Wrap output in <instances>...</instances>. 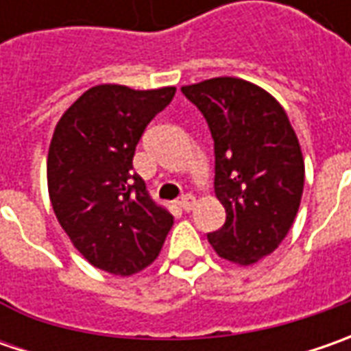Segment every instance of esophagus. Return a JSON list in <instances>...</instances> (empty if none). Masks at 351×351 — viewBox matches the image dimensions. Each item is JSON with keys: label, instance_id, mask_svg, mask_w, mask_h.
Listing matches in <instances>:
<instances>
[{"label": "esophagus", "instance_id": "esophagus-1", "mask_svg": "<svg viewBox=\"0 0 351 351\" xmlns=\"http://www.w3.org/2000/svg\"><path fill=\"white\" fill-rule=\"evenodd\" d=\"M193 203H195V199L191 195H183L180 201H178V205L182 207L183 210H191L193 209Z\"/></svg>", "mask_w": 351, "mask_h": 351}]
</instances>
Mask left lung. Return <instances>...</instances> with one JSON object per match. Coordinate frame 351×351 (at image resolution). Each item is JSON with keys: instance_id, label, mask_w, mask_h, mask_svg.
<instances>
[{"instance_id": "8db88e82", "label": "left lung", "mask_w": 351, "mask_h": 351, "mask_svg": "<svg viewBox=\"0 0 351 351\" xmlns=\"http://www.w3.org/2000/svg\"><path fill=\"white\" fill-rule=\"evenodd\" d=\"M215 142V195L226 210L210 246L240 265L262 260L287 236L301 205L304 164L283 107L238 77L182 88Z\"/></svg>"}]
</instances>
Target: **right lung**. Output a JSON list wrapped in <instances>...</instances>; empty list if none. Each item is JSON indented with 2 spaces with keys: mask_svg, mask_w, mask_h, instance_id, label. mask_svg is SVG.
<instances>
[{
  "mask_svg": "<svg viewBox=\"0 0 351 351\" xmlns=\"http://www.w3.org/2000/svg\"><path fill=\"white\" fill-rule=\"evenodd\" d=\"M176 88L95 86L62 115L47 162L56 219L91 265L132 276L154 262L173 224L132 171L136 144Z\"/></svg>",
  "mask_w": 351,
  "mask_h": 351,
  "instance_id": "right-lung-1",
  "label": "right lung"
}]
</instances>
